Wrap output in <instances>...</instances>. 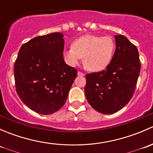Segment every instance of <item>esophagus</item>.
<instances>
[{"label": "esophagus", "instance_id": "obj_1", "mask_svg": "<svg viewBox=\"0 0 153 153\" xmlns=\"http://www.w3.org/2000/svg\"><path fill=\"white\" fill-rule=\"evenodd\" d=\"M78 76H84L85 74L84 72H78Z\"/></svg>", "mask_w": 153, "mask_h": 153}]
</instances>
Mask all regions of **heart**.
I'll list each match as a JSON object with an SVG mask.
<instances>
[{"instance_id": "heart-1", "label": "heart", "mask_w": 153, "mask_h": 153, "mask_svg": "<svg viewBox=\"0 0 153 153\" xmlns=\"http://www.w3.org/2000/svg\"><path fill=\"white\" fill-rule=\"evenodd\" d=\"M115 49L112 37L86 35L75 40L72 47L64 49V58L69 65L75 67L84 57V63L89 70L100 72L109 65Z\"/></svg>"}]
</instances>
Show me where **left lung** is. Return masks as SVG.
I'll return each instance as SVG.
<instances>
[{
    "instance_id": "obj_1",
    "label": "left lung",
    "mask_w": 153,
    "mask_h": 153,
    "mask_svg": "<svg viewBox=\"0 0 153 153\" xmlns=\"http://www.w3.org/2000/svg\"><path fill=\"white\" fill-rule=\"evenodd\" d=\"M115 51L105 70L86 75L87 101L97 112L112 114L122 109L133 95L141 70L137 47L124 35H115Z\"/></svg>"
}]
</instances>
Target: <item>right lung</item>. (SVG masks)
Returning <instances> with one entry per match:
<instances>
[{
  "label": "right lung",
  "mask_w": 153,
  "mask_h": 153,
  "mask_svg": "<svg viewBox=\"0 0 153 153\" xmlns=\"http://www.w3.org/2000/svg\"><path fill=\"white\" fill-rule=\"evenodd\" d=\"M64 35L54 32L32 38L18 52L14 66L16 92L37 113L59 110L76 78L77 69L64 61Z\"/></svg>",
  "instance_id": "add662e5"
}]
</instances>
